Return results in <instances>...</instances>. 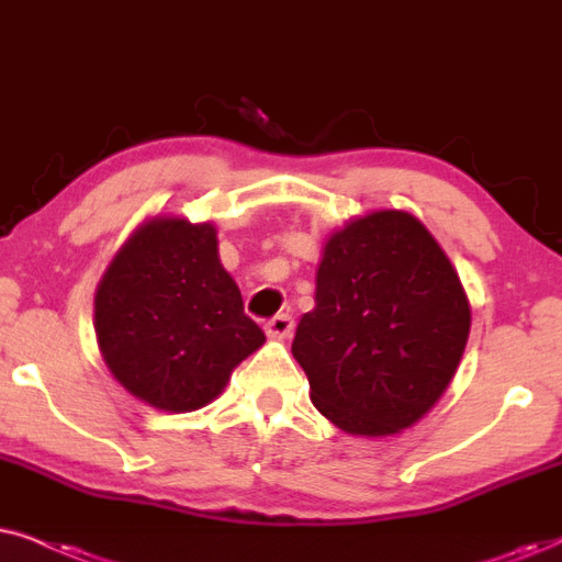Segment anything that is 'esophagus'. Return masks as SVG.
Returning <instances> with one entry per match:
<instances>
[{"label": "esophagus", "instance_id": "esophagus-1", "mask_svg": "<svg viewBox=\"0 0 562 562\" xmlns=\"http://www.w3.org/2000/svg\"><path fill=\"white\" fill-rule=\"evenodd\" d=\"M265 331L269 336H274V339H285L293 331V316H288V313H277L274 318H269L265 324Z\"/></svg>", "mask_w": 562, "mask_h": 562}]
</instances>
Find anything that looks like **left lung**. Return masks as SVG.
<instances>
[{
    "mask_svg": "<svg viewBox=\"0 0 562 562\" xmlns=\"http://www.w3.org/2000/svg\"><path fill=\"white\" fill-rule=\"evenodd\" d=\"M470 334L460 277L414 215L380 211L328 238L316 308L293 355L321 414L383 437L418 422L447 391Z\"/></svg>",
    "mask_w": 562,
    "mask_h": 562,
    "instance_id": "left-lung-1",
    "label": "left lung"
}]
</instances>
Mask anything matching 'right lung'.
<instances>
[{"label": "right lung", "instance_id": "1", "mask_svg": "<svg viewBox=\"0 0 562 562\" xmlns=\"http://www.w3.org/2000/svg\"><path fill=\"white\" fill-rule=\"evenodd\" d=\"M94 328L112 375L175 414L211 403L265 344L221 265L215 228L184 218H154L117 251L97 288Z\"/></svg>", "mask_w": 562, "mask_h": 562}]
</instances>
